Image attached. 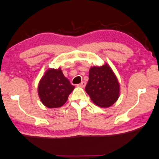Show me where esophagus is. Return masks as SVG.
I'll list each match as a JSON object with an SVG mask.
<instances>
[{"instance_id":"esophagus-1","label":"esophagus","mask_w":159,"mask_h":159,"mask_svg":"<svg viewBox=\"0 0 159 159\" xmlns=\"http://www.w3.org/2000/svg\"><path fill=\"white\" fill-rule=\"evenodd\" d=\"M85 85H86V82H85V81H82L81 83H80V84H79L78 85V86H79V87H81V88H84Z\"/></svg>"}]
</instances>
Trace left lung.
Segmentation results:
<instances>
[{
	"label": "left lung",
	"mask_w": 159,
	"mask_h": 159,
	"mask_svg": "<svg viewBox=\"0 0 159 159\" xmlns=\"http://www.w3.org/2000/svg\"><path fill=\"white\" fill-rule=\"evenodd\" d=\"M85 92L92 101L101 107H108L117 101L120 85L114 73L107 64L91 67Z\"/></svg>",
	"instance_id": "left-lung-1"
}]
</instances>
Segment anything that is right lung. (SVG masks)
I'll return each instance as SVG.
<instances>
[{"instance_id": "add662e5", "label": "right lung", "mask_w": 159, "mask_h": 159, "mask_svg": "<svg viewBox=\"0 0 159 159\" xmlns=\"http://www.w3.org/2000/svg\"><path fill=\"white\" fill-rule=\"evenodd\" d=\"M74 86L70 84L61 69L47 70L38 86V93L42 102L49 108L62 106L66 102Z\"/></svg>"}]
</instances>
